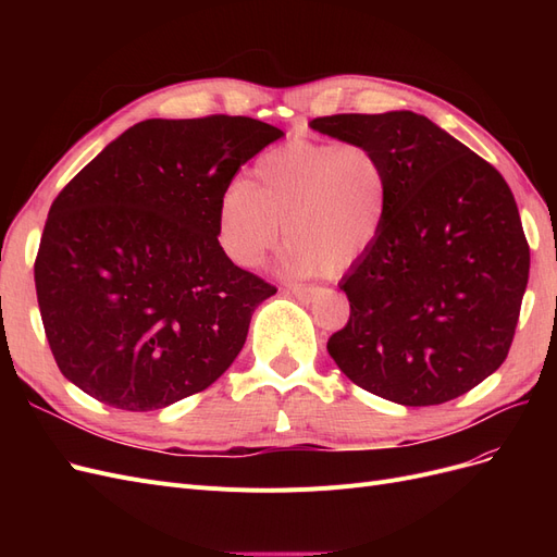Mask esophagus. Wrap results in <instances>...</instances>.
Instances as JSON below:
<instances>
[{"mask_svg":"<svg viewBox=\"0 0 557 557\" xmlns=\"http://www.w3.org/2000/svg\"><path fill=\"white\" fill-rule=\"evenodd\" d=\"M288 293L301 301H311L315 295V288H309V285H290Z\"/></svg>","mask_w":557,"mask_h":557,"instance_id":"1","label":"esophagus"}]
</instances>
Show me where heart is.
Wrapping results in <instances>:
<instances>
[{
	"label": "heart",
	"mask_w": 557,
	"mask_h": 557,
	"mask_svg": "<svg viewBox=\"0 0 557 557\" xmlns=\"http://www.w3.org/2000/svg\"><path fill=\"white\" fill-rule=\"evenodd\" d=\"M391 166L364 141H290L267 150L248 183L218 205V239L239 267H256L285 234L288 274L342 272L381 237L391 211Z\"/></svg>",
	"instance_id": "1"
}]
</instances>
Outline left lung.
Segmentation results:
<instances>
[{
	"label": "left lung",
	"instance_id": "1",
	"mask_svg": "<svg viewBox=\"0 0 557 557\" xmlns=\"http://www.w3.org/2000/svg\"><path fill=\"white\" fill-rule=\"evenodd\" d=\"M311 127L379 148L393 178L381 237L339 283L350 315L330 336L332 360L404 407L469 393L507 360L528 288L530 246L507 181L413 111Z\"/></svg>",
	"mask_w": 557,
	"mask_h": 557
}]
</instances>
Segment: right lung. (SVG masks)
<instances>
[{
	"instance_id": "obj_1",
	"label": "right lung",
	"mask_w": 557,
	"mask_h": 557,
	"mask_svg": "<svg viewBox=\"0 0 557 557\" xmlns=\"http://www.w3.org/2000/svg\"><path fill=\"white\" fill-rule=\"evenodd\" d=\"M283 132L246 115L144 121L64 185L35 260L64 379L123 411H156L225 374L276 285L218 244V205Z\"/></svg>"
}]
</instances>
